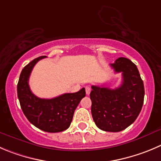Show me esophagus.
<instances>
[{
  "label": "esophagus",
  "mask_w": 161,
  "mask_h": 161,
  "mask_svg": "<svg viewBox=\"0 0 161 161\" xmlns=\"http://www.w3.org/2000/svg\"><path fill=\"white\" fill-rule=\"evenodd\" d=\"M85 91H86L87 95H89L90 92H91V88H90L89 87H86V88H85Z\"/></svg>",
  "instance_id": "1"
}]
</instances>
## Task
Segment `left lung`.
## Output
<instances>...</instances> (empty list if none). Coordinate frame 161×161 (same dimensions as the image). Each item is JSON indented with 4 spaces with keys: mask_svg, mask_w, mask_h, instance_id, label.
<instances>
[{
    "mask_svg": "<svg viewBox=\"0 0 161 161\" xmlns=\"http://www.w3.org/2000/svg\"><path fill=\"white\" fill-rule=\"evenodd\" d=\"M111 66L115 73H122V84L114 89L92 85L91 111L98 128L119 132L130 125L140 114L145 88L137 66L130 59L119 58Z\"/></svg>",
    "mask_w": 161,
    "mask_h": 161,
    "instance_id": "1",
    "label": "left lung"
}]
</instances>
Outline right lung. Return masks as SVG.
Returning a JSON list of instances; mask_svg holds the SVG:
<instances>
[{
	"instance_id": "right-lung-1",
	"label": "right lung",
	"mask_w": 161,
	"mask_h": 161,
	"mask_svg": "<svg viewBox=\"0 0 161 161\" xmlns=\"http://www.w3.org/2000/svg\"><path fill=\"white\" fill-rule=\"evenodd\" d=\"M45 58L39 57L23 69L17 85L18 99L24 115L35 126L46 132H62L69 127L76 107L85 96V88L53 99L35 96L29 87V77L36 64Z\"/></svg>"
}]
</instances>
